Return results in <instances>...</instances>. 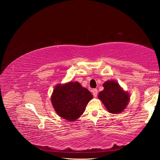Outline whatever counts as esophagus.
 Returning a JSON list of instances; mask_svg holds the SVG:
<instances>
[{"instance_id":"1","label":"esophagus","mask_w":160,"mask_h":160,"mask_svg":"<svg viewBox=\"0 0 160 160\" xmlns=\"http://www.w3.org/2000/svg\"><path fill=\"white\" fill-rule=\"evenodd\" d=\"M93 95L94 97H97V95H98V91L97 89H93Z\"/></svg>"}]
</instances>
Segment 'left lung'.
<instances>
[{"mask_svg": "<svg viewBox=\"0 0 160 160\" xmlns=\"http://www.w3.org/2000/svg\"><path fill=\"white\" fill-rule=\"evenodd\" d=\"M104 89L100 91L98 98L109 113H119L128 105L129 95L125 92L115 81H108L103 85Z\"/></svg>", "mask_w": 160, "mask_h": 160, "instance_id": "obj_1", "label": "left lung"}]
</instances>
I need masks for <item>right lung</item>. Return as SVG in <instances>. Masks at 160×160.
<instances>
[{
  "label": "right lung",
  "instance_id": "1",
  "mask_svg": "<svg viewBox=\"0 0 160 160\" xmlns=\"http://www.w3.org/2000/svg\"><path fill=\"white\" fill-rule=\"evenodd\" d=\"M92 98L89 91L75 81L57 85L51 99L57 115L67 121L75 122L83 113Z\"/></svg>",
  "mask_w": 160,
  "mask_h": 160
}]
</instances>
